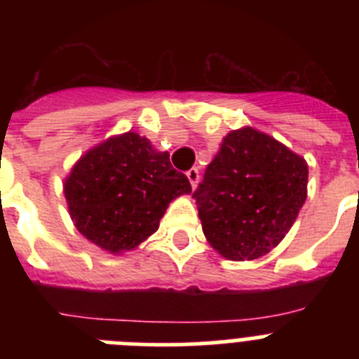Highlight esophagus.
<instances>
[{"instance_id": "obj_1", "label": "esophagus", "mask_w": 359, "mask_h": 359, "mask_svg": "<svg viewBox=\"0 0 359 359\" xmlns=\"http://www.w3.org/2000/svg\"><path fill=\"white\" fill-rule=\"evenodd\" d=\"M187 177H189V182H190V185H192V189H196V187H198V182H199V170L190 169L189 172H187Z\"/></svg>"}]
</instances>
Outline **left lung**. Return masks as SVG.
<instances>
[{"label":"left lung","mask_w":359,"mask_h":359,"mask_svg":"<svg viewBox=\"0 0 359 359\" xmlns=\"http://www.w3.org/2000/svg\"><path fill=\"white\" fill-rule=\"evenodd\" d=\"M194 198L212 248L255 261L278 246L306 203L307 161L246 126L224 136Z\"/></svg>","instance_id":"left-lung-1"}]
</instances>
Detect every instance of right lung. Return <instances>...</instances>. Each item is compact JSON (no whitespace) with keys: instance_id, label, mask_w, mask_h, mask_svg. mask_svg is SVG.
<instances>
[{"instance_id":"add662e5","label":"right lung","mask_w":359,"mask_h":359,"mask_svg":"<svg viewBox=\"0 0 359 359\" xmlns=\"http://www.w3.org/2000/svg\"><path fill=\"white\" fill-rule=\"evenodd\" d=\"M62 187L75 228L113 255L140 246L158 230L169 203L192 192L169 152L133 131L86 151Z\"/></svg>"}]
</instances>
